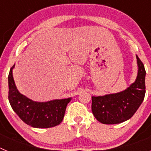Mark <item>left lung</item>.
Segmentation results:
<instances>
[{
	"mask_svg": "<svg viewBox=\"0 0 151 151\" xmlns=\"http://www.w3.org/2000/svg\"><path fill=\"white\" fill-rule=\"evenodd\" d=\"M138 76L128 88L116 94L93 97L91 110L97 121L103 124H118L128 120L137 111L145 95V66L136 55Z\"/></svg>",
	"mask_w": 151,
	"mask_h": 151,
	"instance_id": "8db88e82",
	"label": "left lung"
}]
</instances>
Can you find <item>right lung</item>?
Instances as JSON below:
<instances>
[{"label": "right lung", "mask_w": 151, "mask_h": 151, "mask_svg": "<svg viewBox=\"0 0 151 151\" xmlns=\"http://www.w3.org/2000/svg\"><path fill=\"white\" fill-rule=\"evenodd\" d=\"M14 66L11 67L8 76V99L13 111L25 123L32 127L46 129L60 124L71 97L47 102H37L29 99L17 90L13 77Z\"/></svg>", "instance_id": "add662e5"}]
</instances>
